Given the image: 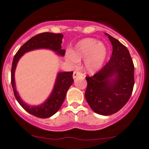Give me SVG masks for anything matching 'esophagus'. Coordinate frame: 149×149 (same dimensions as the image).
Masks as SVG:
<instances>
[{"label": "esophagus", "instance_id": "obj_1", "mask_svg": "<svg viewBox=\"0 0 149 149\" xmlns=\"http://www.w3.org/2000/svg\"><path fill=\"white\" fill-rule=\"evenodd\" d=\"M83 76V74H82L81 72L78 71V70H75V71L73 72V79H76V78L78 77V76Z\"/></svg>", "mask_w": 149, "mask_h": 149}]
</instances>
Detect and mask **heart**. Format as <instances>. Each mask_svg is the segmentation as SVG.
Segmentation results:
<instances>
[{"label":"heart","instance_id":"heart-1","mask_svg":"<svg viewBox=\"0 0 149 149\" xmlns=\"http://www.w3.org/2000/svg\"><path fill=\"white\" fill-rule=\"evenodd\" d=\"M107 49L104 44L94 38H85L80 40L68 54V58L73 65H77L84 59L85 68L88 72H95L101 68L106 59Z\"/></svg>","mask_w":149,"mask_h":149}]
</instances>
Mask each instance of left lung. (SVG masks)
Instances as JSON below:
<instances>
[{"label": "left lung", "mask_w": 149, "mask_h": 149, "mask_svg": "<svg viewBox=\"0 0 149 149\" xmlns=\"http://www.w3.org/2000/svg\"><path fill=\"white\" fill-rule=\"evenodd\" d=\"M108 35L112 53L108 63L91 76H86L85 97L96 113H116L128 102L134 86V64L129 50L117 39ZM113 76L114 79L110 78Z\"/></svg>", "instance_id": "left-lung-1"}]
</instances>
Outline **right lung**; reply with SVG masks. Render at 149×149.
Wrapping results in <instances>:
<instances>
[{
    "instance_id": "obj_1",
    "label": "right lung",
    "mask_w": 149,
    "mask_h": 149,
    "mask_svg": "<svg viewBox=\"0 0 149 149\" xmlns=\"http://www.w3.org/2000/svg\"><path fill=\"white\" fill-rule=\"evenodd\" d=\"M63 35L62 34H55L51 32L40 33L31 37L25 42L20 48L13 59L11 67V85L13 87V94L19 104L31 115L40 118H47L56 113L65 98L66 93L69 87L73 84V71L62 72L59 73L56 79L55 87L47 100L39 107H29L22 101L19 97L16 88H15L14 71L16 64L19 58L28 51L39 48H47L55 51L58 54L64 55L65 53V49H61L62 39Z\"/></svg>"
}]
</instances>
